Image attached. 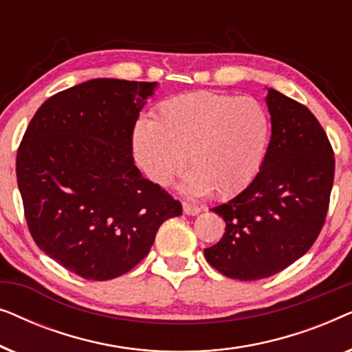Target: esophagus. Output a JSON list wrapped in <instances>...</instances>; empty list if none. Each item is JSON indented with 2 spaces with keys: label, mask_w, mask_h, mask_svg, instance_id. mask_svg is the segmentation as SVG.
I'll return each mask as SVG.
<instances>
[{
  "label": "esophagus",
  "mask_w": 352,
  "mask_h": 352,
  "mask_svg": "<svg viewBox=\"0 0 352 352\" xmlns=\"http://www.w3.org/2000/svg\"><path fill=\"white\" fill-rule=\"evenodd\" d=\"M182 210H184V213L189 214V216H195L201 211L200 206L192 205V204H189V201H182Z\"/></svg>",
  "instance_id": "esophagus-1"
}]
</instances>
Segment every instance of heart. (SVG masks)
I'll use <instances>...</instances> for the list:
<instances>
[{
    "mask_svg": "<svg viewBox=\"0 0 352 352\" xmlns=\"http://www.w3.org/2000/svg\"><path fill=\"white\" fill-rule=\"evenodd\" d=\"M269 120L256 99L197 91L166 99L153 122L133 133L134 158L151 181L166 186L184 165L189 194L230 197L258 175L266 155Z\"/></svg>",
    "mask_w": 352,
    "mask_h": 352,
    "instance_id": "heart-1",
    "label": "heart"
}]
</instances>
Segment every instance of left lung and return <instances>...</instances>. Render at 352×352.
Segmentation results:
<instances>
[{"mask_svg":"<svg viewBox=\"0 0 352 352\" xmlns=\"http://www.w3.org/2000/svg\"><path fill=\"white\" fill-rule=\"evenodd\" d=\"M272 134L253 181L211 211L226 223L205 258L223 276L258 280L283 271L316 242L329 211L335 157L305 105L269 88Z\"/></svg>","mask_w":352,"mask_h":352,"instance_id":"1","label":"left lung"}]
</instances>
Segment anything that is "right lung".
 <instances>
[{"mask_svg": "<svg viewBox=\"0 0 352 352\" xmlns=\"http://www.w3.org/2000/svg\"><path fill=\"white\" fill-rule=\"evenodd\" d=\"M157 81L96 78L60 91L33 115L16 173L35 243L88 280L120 277L182 213L134 165L133 131Z\"/></svg>", "mask_w": 352, "mask_h": 352, "instance_id": "right-lung-1", "label": "right lung"}]
</instances>
